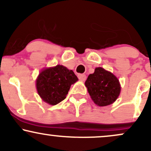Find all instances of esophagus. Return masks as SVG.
<instances>
[{"label":"esophagus","mask_w":151,"mask_h":151,"mask_svg":"<svg viewBox=\"0 0 151 151\" xmlns=\"http://www.w3.org/2000/svg\"><path fill=\"white\" fill-rule=\"evenodd\" d=\"M78 78H79V80L84 81L86 79V77L85 74H78Z\"/></svg>","instance_id":"1"}]
</instances>
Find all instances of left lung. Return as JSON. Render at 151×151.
Segmentation results:
<instances>
[{"label": "left lung", "instance_id": "1", "mask_svg": "<svg viewBox=\"0 0 151 151\" xmlns=\"http://www.w3.org/2000/svg\"><path fill=\"white\" fill-rule=\"evenodd\" d=\"M91 99L97 106H105L113 104L119 97L121 85L114 74L102 67H96L85 81Z\"/></svg>", "mask_w": 151, "mask_h": 151}]
</instances>
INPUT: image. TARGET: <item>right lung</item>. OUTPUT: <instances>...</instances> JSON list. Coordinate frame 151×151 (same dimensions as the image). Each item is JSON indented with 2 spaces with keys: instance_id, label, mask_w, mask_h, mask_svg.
<instances>
[{
  "instance_id": "right-lung-1",
  "label": "right lung",
  "mask_w": 151,
  "mask_h": 151,
  "mask_svg": "<svg viewBox=\"0 0 151 151\" xmlns=\"http://www.w3.org/2000/svg\"><path fill=\"white\" fill-rule=\"evenodd\" d=\"M77 81L78 78L73 71L58 65L41 71L36 80V87L43 101L56 105L65 99L71 85Z\"/></svg>"
}]
</instances>
